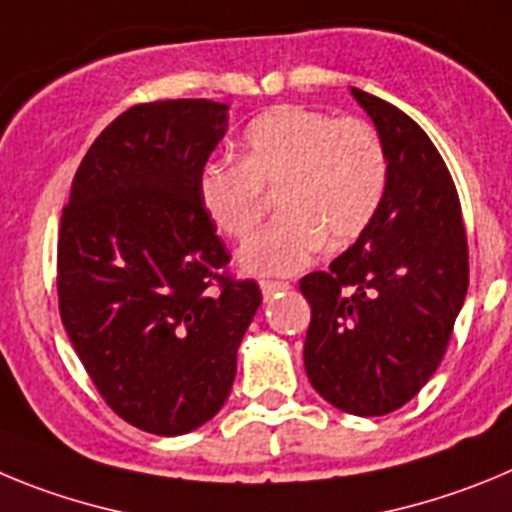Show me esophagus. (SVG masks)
Returning <instances> with one entry per match:
<instances>
[{"instance_id": "esophagus-1", "label": "esophagus", "mask_w": 512, "mask_h": 512, "mask_svg": "<svg viewBox=\"0 0 512 512\" xmlns=\"http://www.w3.org/2000/svg\"><path fill=\"white\" fill-rule=\"evenodd\" d=\"M260 288H262V296L270 298L275 296V293H280V290H288L290 283H285V280H260Z\"/></svg>"}]
</instances>
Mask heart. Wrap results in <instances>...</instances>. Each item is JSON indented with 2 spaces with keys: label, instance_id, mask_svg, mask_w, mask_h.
Listing matches in <instances>:
<instances>
[{
  "label": "heart",
  "instance_id": "heart-1",
  "mask_svg": "<svg viewBox=\"0 0 512 512\" xmlns=\"http://www.w3.org/2000/svg\"><path fill=\"white\" fill-rule=\"evenodd\" d=\"M239 163H206L196 178L209 222L247 242L275 191L283 214L239 255L247 273L288 275L329 245H347L375 219L388 186V153L370 122L283 104L237 140Z\"/></svg>",
  "mask_w": 512,
  "mask_h": 512
}]
</instances>
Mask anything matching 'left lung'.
Listing matches in <instances>:
<instances>
[{
  "label": "left lung",
  "instance_id": "left-lung-1",
  "mask_svg": "<svg viewBox=\"0 0 512 512\" xmlns=\"http://www.w3.org/2000/svg\"><path fill=\"white\" fill-rule=\"evenodd\" d=\"M388 153L370 227L329 270L301 280L311 303L303 365L352 416L398 411L439 367L469 285L467 234L449 168L408 114L352 86Z\"/></svg>",
  "mask_w": 512,
  "mask_h": 512
}]
</instances>
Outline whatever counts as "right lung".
Listing matches in <instances>:
<instances>
[{
	"label": "right lung",
	"mask_w": 512,
	"mask_h": 512,
	"mask_svg": "<svg viewBox=\"0 0 512 512\" xmlns=\"http://www.w3.org/2000/svg\"><path fill=\"white\" fill-rule=\"evenodd\" d=\"M227 104H137L73 176L58 234V306L107 405L147 434L204 426L229 398L237 349L262 303L227 278L229 252L196 178L227 132Z\"/></svg>",
	"instance_id": "1"
}]
</instances>
